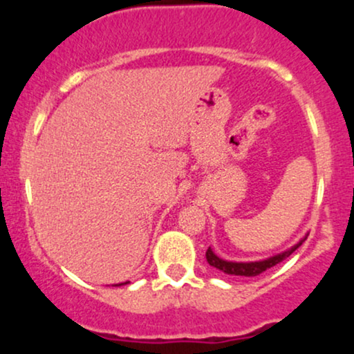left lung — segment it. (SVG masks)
I'll return each mask as SVG.
<instances>
[{
  "label": "left lung",
  "instance_id": "left-lung-1",
  "mask_svg": "<svg viewBox=\"0 0 354 354\" xmlns=\"http://www.w3.org/2000/svg\"><path fill=\"white\" fill-rule=\"evenodd\" d=\"M308 238V234L304 238L299 239V243H296L295 246H291L290 250L283 251V253L279 254H274L271 256V258H266V259H261V261H250V263H236V261H226V259H221L219 256H216L213 253V250L208 248V251H206V259H208V263L213 268H216V270H221L223 273L226 274H234V276H258L261 274L263 271L270 270V268H273L274 265H278V263H281L283 259H286L288 256H290L293 251L298 250L299 246L303 245L304 239Z\"/></svg>",
  "mask_w": 354,
  "mask_h": 354
}]
</instances>
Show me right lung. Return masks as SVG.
<instances>
[{
	"label": "right lung",
	"instance_id": "right-lung-1",
	"mask_svg": "<svg viewBox=\"0 0 354 354\" xmlns=\"http://www.w3.org/2000/svg\"><path fill=\"white\" fill-rule=\"evenodd\" d=\"M126 283H129V281H126ZM126 283H120V284H115V286H121V284H126Z\"/></svg>",
	"mask_w": 354,
	"mask_h": 354
}]
</instances>
